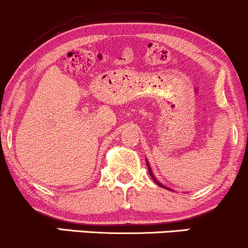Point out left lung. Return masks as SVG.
<instances>
[{
    "label": "left lung",
    "mask_w": 248,
    "mask_h": 248,
    "mask_svg": "<svg viewBox=\"0 0 248 248\" xmlns=\"http://www.w3.org/2000/svg\"><path fill=\"white\" fill-rule=\"evenodd\" d=\"M147 166H148V170H149V174H151V176H152V178H153V180H154L155 182H156V184H157V185H159V186H161V187H165V186H162V185H161V184H160V182H159V181H157V180H156V179H155V178H154L153 173H152V170H151V167H149V164H148V161H147Z\"/></svg>",
    "instance_id": "left-lung-1"
}]
</instances>
